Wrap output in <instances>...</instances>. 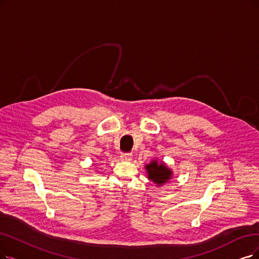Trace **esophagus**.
Returning <instances> with one entry per match:
<instances>
[{
	"instance_id": "obj_1",
	"label": "esophagus",
	"mask_w": 259,
	"mask_h": 259,
	"mask_svg": "<svg viewBox=\"0 0 259 259\" xmlns=\"http://www.w3.org/2000/svg\"><path fill=\"white\" fill-rule=\"evenodd\" d=\"M120 158H121V160L130 161V160L133 159V154H132V153H122Z\"/></svg>"
}]
</instances>
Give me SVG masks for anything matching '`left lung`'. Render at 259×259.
<instances>
[{
	"mask_svg": "<svg viewBox=\"0 0 259 259\" xmlns=\"http://www.w3.org/2000/svg\"><path fill=\"white\" fill-rule=\"evenodd\" d=\"M146 169L149 173V179L158 185H162L163 183L170 180L172 174L170 169L165 167L164 163H157L156 160H154L150 164H148Z\"/></svg>",
	"mask_w": 259,
	"mask_h": 259,
	"instance_id": "obj_1",
	"label": "left lung"
}]
</instances>
